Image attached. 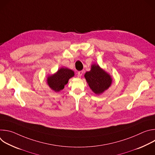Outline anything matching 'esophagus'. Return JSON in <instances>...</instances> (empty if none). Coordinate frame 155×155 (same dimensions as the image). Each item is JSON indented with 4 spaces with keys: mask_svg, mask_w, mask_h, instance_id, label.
<instances>
[{
    "mask_svg": "<svg viewBox=\"0 0 155 155\" xmlns=\"http://www.w3.org/2000/svg\"><path fill=\"white\" fill-rule=\"evenodd\" d=\"M83 71H81L78 72V77H81V75H83Z\"/></svg>",
    "mask_w": 155,
    "mask_h": 155,
    "instance_id": "esophagus-1",
    "label": "esophagus"
}]
</instances>
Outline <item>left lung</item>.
<instances>
[{
  "mask_svg": "<svg viewBox=\"0 0 155 155\" xmlns=\"http://www.w3.org/2000/svg\"><path fill=\"white\" fill-rule=\"evenodd\" d=\"M84 77L92 91L99 94L107 90L112 83V78L98 65H92L91 71L86 72Z\"/></svg>",
  "mask_w": 155,
  "mask_h": 155,
  "instance_id": "8db88e82",
  "label": "left lung"
}]
</instances>
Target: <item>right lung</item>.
Segmentation results:
<instances>
[{
	"mask_svg": "<svg viewBox=\"0 0 155 155\" xmlns=\"http://www.w3.org/2000/svg\"><path fill=\"white\" fill-rule=\"evenodd\" d=\"M74 75V72L68 68H61L54 75L48 77V84L55 91H59L64 89V85L68 80Z\"/></svg>",
	"mask_w": 155,
	"mask_h": 155,
	"instance_id": "1",
	"label": "right lung"
}]
</instances>
